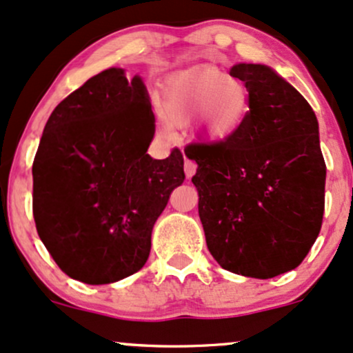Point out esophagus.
<instances>
[{"label":"esophagus","instance_id":"1","mask_svg":"<svg viewBox=\"0 0 353 353\" xmlns=\"http://www.w3.org/2000/svg\"><path fill=\"white\" fill-rule=\"evenodd\" d=\"M183 168H185V175H187V178H192L196 172V163H195V161L188 160V158H185Z\"/></svg>","mask_w":353,"mask_h":353}]
</instances>
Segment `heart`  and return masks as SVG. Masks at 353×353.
Instances as JSON below:
<instances>
[{
    "mask_svg": "<svg viewBox=\"0 0 353 353\" xmlns=\"http://www.w3.org/2000/svg\"><path fill=\"white\" fill-rule=\"evenodd\" d=\"M161 108L173 125H185L200 117L205 137L221 140L235 132L247 117L250 90L240 78L203 66L168 78L161 90Z\"/></svg>",
    "mask_w": 353,
    "mask_h": 353,
    "instance_id": "heart-1",
    "label": "heart"
}]
</instances>
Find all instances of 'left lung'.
Returning a JSON list of instances; mask_svg holds the SVG:
<instances>
[{
    "mask_svg": "<svg viewBox=\"0 0 353 353\" xmlns=\"http://www.w3.org/2000/svg\"><path fill=\"white\" fill-rule=\"evenodd\" d=\"M250 110L223 140L185 146L207 247L225 270L273 279L299 267L322 228L327 166L319 121L290 83L263 65L230 70Z\"/></svg>",
    "mask_w": 353,
    "mask_h": 353,
    "instance_id": "left-lung-1",
    "label": "left lung"
}]
</instances>
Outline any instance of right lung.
Returning <instances> with one entry per match:
<instances>
[{"label":"right lung","mask_w":353,"mask_h":353,"mask_svg":"<svg viewBox=\"0 0 353 353\" xmlns=\"http://www.w3.org/2000/svg\"><path fill=\"white\" fill-rule=\"evenodd\" d=\"M155 134L141 78L110 68L68 94L46 121L33 161V216L66 275L113 283L146 263L152 230L185 180L178 148L146 153Z\"/></svg>","instance_id":"obj_1"}]
</instances>
